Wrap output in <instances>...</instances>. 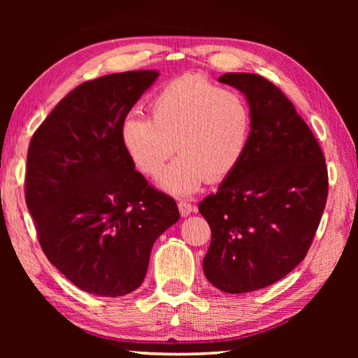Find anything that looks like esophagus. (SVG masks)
I'll list each match as a JSON object with an SVG mask.
<instances>
[{"label":"esophagus","instance_id":"34e87169","mask_svg":"<svg viewBox=\"0 0 358 358\" xmlns=\"http://www.w3.org/2000/svg\"><path fill=\"white\" fill-rule=\"evenodd\" d=\"M178 209H180L181 217H187L192 210H195V206H192V204L189 201L181 200V201H178Z\"/></svg>","mask_w":358,"mask_h":358}]
</instances>
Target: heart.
Masks as SVG:
<instances>
[{
    "label": "heart",
    "instance_id": "b5f03b06",
    "mask_svg": "<svg viewBox=\"0 0 358 358\" xmlns=\"http://www.w3.org/2000/svg\"><path fill=\"white\" fill-rule=\"evenodd\" d=\"M150 120L127 117L120 140L143 173L158 177L175 149L180 157L162 173L166 192L187 196L235 172L249 146L252 112L245 96L201 75H183L149 104Z\"/></svg>",
    "mask_w": 358,
    "mask_h": 358
}]
</instances>
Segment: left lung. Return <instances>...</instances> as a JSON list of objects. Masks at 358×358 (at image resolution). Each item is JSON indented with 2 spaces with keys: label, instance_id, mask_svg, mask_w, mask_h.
<instances>
[{
  "label": "left lung",
  "instance_id": "left-lung-1",
  "mask_svg": "<svg viewBox=\"0 0 358 358\" xmlns=\"http://www.w3.org/2000/svg\"><path fill=\"white\" fill-rule=\"evenodd\" d=\"M252 112L249 146L200 214L210 226L204 275L220 291L269 286L305 260L328 199V167L314 134L281 90L257 73H224Z\"/></svg>",
  "mask_w": 358,
  "mask_h": 358
}]
</instances>
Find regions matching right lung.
<instances>
[{"instance_id": "1", "label": "right lung", "mask_w": 358, "mask_h": 358, "mask_svg": "<svg viewBox=\"0 0 358 358\" xmlns=\"http://www.w3.org/2000/svg\"><path fill=\"white\" fill-rule=\"evenodd\" d=\"M157 71L86 81L36 129L26 204L48 260L89 294L121 296L148 272L155 240L178 222L177 203L135 171L120 127Z\"/></svg>"}]
</instances>
